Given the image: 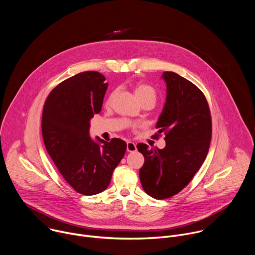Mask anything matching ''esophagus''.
Segmentation results:
<instances>
[{
    "mask_svg": "<svg viewBox=\"0 0 255 255\" xmlns=\"http://www.w3.org/2000/svg\"><path fill=\"white\" fill-rule=\"evenodd\" d=\"M137 148H136V144L132 141H127V151L128 152H134L136 151Z\"/></svg>",
    "mask_w": 255,
    "mask_h": 255,
    "instance_id": "1",
    "label": "esophagus"
}]
</instances>
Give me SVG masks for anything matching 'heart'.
<instances>
[{
    "label": "heart",
    "instance_id": "heart-1",
    "mask_svg": "<svg viewBox=\"0 0 255 255\" xmlns=\"http://www.w3.org/2000/svg\"><path fill=\"white\" fill-rule=\"evenodd\" d=\"M135 96L137 99L141 102L146 99H153L155 101L156 99V92L153 87L146 85V84H138L135 86L134 89Z\"/></svg>",
    "mask_w": 255,
    "mask_h": 255
}]
</instances>
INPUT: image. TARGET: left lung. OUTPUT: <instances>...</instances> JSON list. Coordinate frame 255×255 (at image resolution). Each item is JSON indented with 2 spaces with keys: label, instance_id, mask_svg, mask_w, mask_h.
<instances>
[{
  "label": "left lung",
  "instance_id": "1",
  "mask_svg": "<svg viewBox=\"0 0 255 255\" xmlns=\"http://www.w3.org/2000/svg\"><path fill=\"white\" fill-rule=\"evenodd\" d=\"M161 79L166 98L155 127L165 134V147L149 149L147 144H137L145 160L139 170L142 188L158 200L172 197L190 183L206 159L212 135L204 94L175 72L164 71Z\"/></svg>",
  "mask_w": 255,
  "mask_h": 255
}]
</instances>
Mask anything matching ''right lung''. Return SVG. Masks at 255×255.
<instances>
[{
  "label": "right lung",
  "instance_id": "obj_1",
  "mask_svg": "<svg viewBox=\"0 0 255 255\" xmlns=\"http://www.w3.org/2000/svg\"><path fill=\"white\" fill-rule=\"evenodd\" d=\"M105 80L98 71L81 72L55 87L43 108L46 150L67 184L86 196L108 188L126 151L122 139L90 136L91 119L101 112L108 88Z\"/></svg>",
  "mask_w": 255,
  "mask_h": 255
}]
</instances>
